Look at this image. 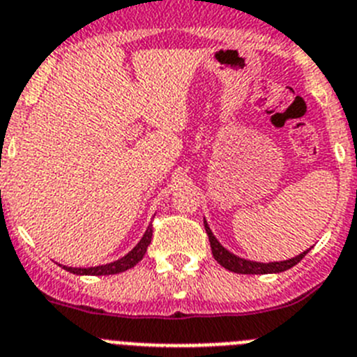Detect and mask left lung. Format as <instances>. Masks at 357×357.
<instances>
[{
  "mask_svg": "<svg viewBox=\"0 0 357 357\" xmlns=\"http://www.w3.org/2000/svg\"><path fill=\"white\" fill-rule=\"evenodd\" d=\"M204 229L208 233V238H210V245H211V252H213V258L217 259L224 268L231 272H236V274H278V272H284L291 266L297 265L304 256L310 252V249L304 250L303 255L295 256V258L287 259V261H272V263H259V261H250V259H243L240 256H234L233 252L222 247V243L218 242L215 238V234L211 233L210 226L204 220Z\"/></svg>",
  "mask_w": 357,
  "mask_h": 357,
  "instance_id": "1",
  "label": "left lung"
}]
</instances>
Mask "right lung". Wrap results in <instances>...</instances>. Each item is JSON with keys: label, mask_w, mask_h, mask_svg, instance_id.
<instances>
[{"label": "right lung", "mask_w": 357, "mask_h": 357, "mask_svg": "<svg viewBox=\"0 0 357 357\" xmlns=\"http://www.w3.org/2000/svg\"><path fill=\"white\" fill-rule=\"evenodd\" d=\"M151 236H153V226H149L144 233L142 240H140L133 249L128 252L126 256H123L117 261L107 263V265H99V266H89V268H73V266H63L67 272L70 274H78V275H112V274H119V272H124L131 266H135L140 259L144 258L146 255L147 247L151 243Z\"/></svg>", "instance_id": "add662e5"}]
</instances>
